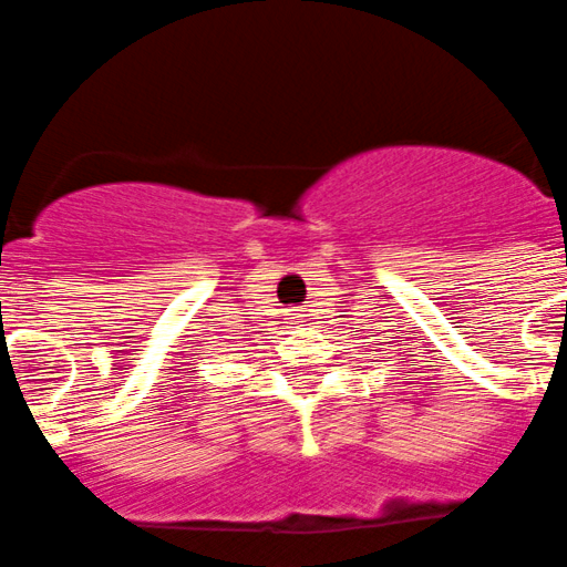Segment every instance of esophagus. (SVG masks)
Returning <instances> with one entry per match:
<instances>
[{"label": "esophagus", "mask_w": 567, "mask_h": 567, "mask_svg": "<svg viewBox=\"0 0 567 567\" xmlns=\"http://www.w3.org/2000/svg\"><path fill=\"white\" fill-rule=\"evenodd\" d=\"M290 316H293V319H290V321H299V319H301V316H299V313H290Z\"/></svg>", "instance_id": "1"}]
</instances>
